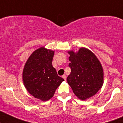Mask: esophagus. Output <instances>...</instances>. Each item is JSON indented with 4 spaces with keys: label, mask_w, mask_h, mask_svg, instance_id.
<instances>
[{
    "label": "esophagus",
    "mask_w": 123,
    "mask_h": 123,
    "mask_svg": "<svg viewBox=\"0 0 123 123\" xmlns=\"http://www.w3.org/2000/svg\"><path fill=\"white\" fill-rule=\"evenodd\" d=\"M62 78L64 79V80H66V79H67V76H66V74H64L62 76Z\"/></svg>",
    "instance_id": "obj_1"
}]
</instances>
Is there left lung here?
<instances>
[{
    "instance_id": "8db88e82",
    "label": "left lung",
    "mask_w": 123,
    "mask_h": 123,
    "mask_svg": "<svg viewBox=\"0 0 123 123\" xmlns=\"http://www.w3.org/2000/svg\"><path fill=\"white\" fill-rule=\"evenodd\" d=\"M71 73L67 81L74 94L82 100L94 96L103 83V70L91 51L82 47L78 52L69 51Z\"/></svg>"
}]
</instances>
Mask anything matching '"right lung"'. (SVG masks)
Segmentation results:
<instances>
[{
    "label": "right lung",
    "mask_w": 123,
    "mask_h": 123,
    "mask_svg": "<svg viewBox=\"0 0 123 123\" xmlns=\"http://www.w3.org/2000/svg\"><path fill=\"white\" fill-rule=\"evenodd\" d=\"M54 51L40 47L34 51L25 64L23 80L25 88L35 98L50 99L64 80L52 66Z\"/></svg>",
    "instance_id": "right-lung-1"
}]
</instances>
